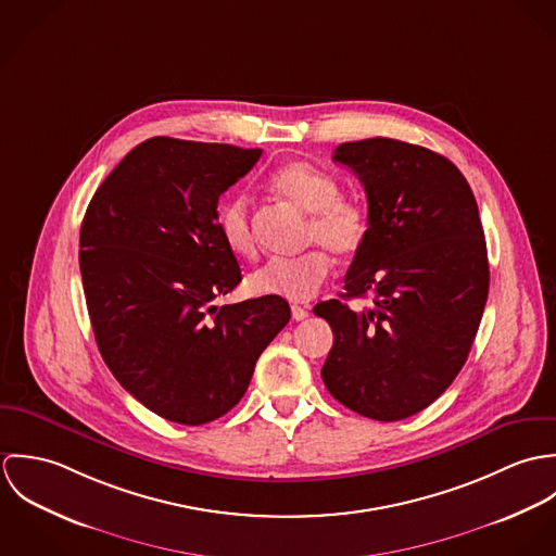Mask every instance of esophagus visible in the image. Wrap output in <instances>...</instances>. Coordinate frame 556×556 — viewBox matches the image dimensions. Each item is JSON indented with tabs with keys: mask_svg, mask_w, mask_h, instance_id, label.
I'll return each mask as SVG.
<instances>
[{
	"mask_svg": "<svg viewBox=\"0 0 556 556\" xmlns=\"http://www.w3.org/2000/svg\"><path fill=\"white\" fill-rule=\"evenodd\" d=\"M291 315L295 320H304V318L311 317V308H306V306H293L291 308Z\"/></svg>",
	"mask_w": 556,
	"mask_h": 556,
	"instance_id": "1",
	"label": "esophagus"
}]
</instances>
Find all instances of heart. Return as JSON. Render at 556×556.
<instances>
[{"label": "heart", "mask_w": 556, "mask_h": 556, "mask_svg": "<svg viewBox=\"0 0 556 556\" xmlns=\"http://www.w3.org/2000/svg\"><path fill=\"white\" fill-rule=\"evenodd\" d=\"M269 188L300 212L311 214L306 227L308 243H323L338 256H353L370 238L372 216L368 205L359 199L342 197L340 181L315 164L289 162L280 166L271 173ZM218 229L233 254L243 258L256 254L250 203L245 197H233L220 207ZM329 271V254L315 248L293 258L267 261L250 274L248 287L256 295L306 302L317 295Z\"/></svg>", "instance_id": "b5f03b06"}]
</instances>
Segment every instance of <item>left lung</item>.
<instances>
[{
	"mask_svg": "<svg viewBox=\"0 0 556 556\" xmlns=\"http://www.w3.org/2000/svg\"><path fill=\"white\" fill-rule=\"evenodd\" d=\"M333 162L364 184L372 231L342 300L315 306L333 331L320 377L346 408L397 421L452 386L476 340L490 285L477 201L454 162L396 139L342 143ZM366 294L372 309L343 302Z\"/></svg>",
	"mask_w": 556,
	"mask_h": 556,
	"instance_id": "left-lung-1",
	"label": "left lung"
}]
</instances>
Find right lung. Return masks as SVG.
I'll list each match as a JSON object with an SVG mask.
<instances>
[{"label": "right lung", "mask_w": 556, "mask_h": 556, "mask_svg": "<svg viewBox=\"0 0 556 556\" xmlns=\"http://www.w3.org/2000/svg\"><path fill=\"white\" fill-rule=\"evenodd\" d=\"M261 154L148 139L100 184L80 225V278L100 355L130 396L175 424L229 413L291 318L282 298L216 304L241 282L218 229V199Z\"/></svg>", "instance_id": "right-lung-1"}]
</instances>
